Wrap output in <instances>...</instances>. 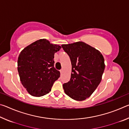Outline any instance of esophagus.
I'll return each instance as SVG.
<instances>
[{
	"instance_id": "obj_1",
	"label": "esophagus",
	"mask_w": 129,
	"mask_h": 129,
	"mask_svg": "<svg viewBox=\"0 0 129 129\" xmlns=\"http://www.w3.org/2000/svg\"><path fill=\"white\" fill-rule=\"evenodd\" d=\"M60 73H61V75H62V73H63V69L60 70Z\"/></svg>"
}]
</instances>
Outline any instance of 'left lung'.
<instances>
[{"instance_id":"8db88e82","label":"left lung","mask_w":129,"mask_h":129,"mask_svg":"<svg viewBox=\"0 0 129 129\" xmlns=\"http://www.w3.org/2000/svg\"><path fill=\"white\" fill-rule=\"evenodd\" d=\"M72 64L69 82L63 84L66 94L76 101H83L99 86L105 69L104 58L99 50L82 41L62 44Z\"/></svg>"}]
</instances>
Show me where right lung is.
<instances>
[{"instance_id": "1", "label": "right lung", "mask_w": 129, "mask_h": 129, "mask_svg": "<svg viewBox=\"0 0 129 129\" xmlns=\"http://www.w3.org/2000/svg\"><path fill=\"white\" fill-rule=\"evenodd\" d=\"M61 48L46 39H40L21 51L17 60V71L23 86L32 96L48 93L60 72L54 67V54Z\"/></svg>"}]
</instances>
